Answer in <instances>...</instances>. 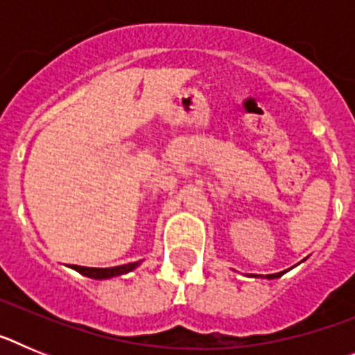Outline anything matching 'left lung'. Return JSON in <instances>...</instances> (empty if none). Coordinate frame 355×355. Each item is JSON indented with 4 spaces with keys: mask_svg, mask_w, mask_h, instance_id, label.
<instances>
[{
    "mask_svg": "<svg viewBox=\"0 0 355 355\" xmlns=\"http://www.w3.org/2000/svg\"><path fill=\"white\" fill-rule=\"evenodd\" d=\"M288 270H283V272H277V274H266V275H258V274H250V277H263V279H277L281 277V275L286 274Z\"/></svg>",
    "mask_w": 355,
    "mask_h": 355,
    "instance_id": "obj_1",
    "label": "left lung"
}]
</instances>
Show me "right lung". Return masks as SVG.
Returning a JSON list of instances; mask_svg holds the SVG:
<instances>
[{
  "mask_svg": "<svg viewBox=\"0 0 355 355\" xmlns=\"http://www.w3.org/2000/svg\"><path fill=\"white\" fill-rule=\"evenodd\" d=\"M142 261H135V263H128V265H121V266H112V268H90V266H78L72 265V270L80 272L81 275L90 279H110V277H117V275L128 274V272L135 270L137 266L140 265Z\"/></svg>",
  "mask_w": 355,
  "mask_h": 355,
  "instance_id": "1",
  "label": "right lung"
}]
</instances>
